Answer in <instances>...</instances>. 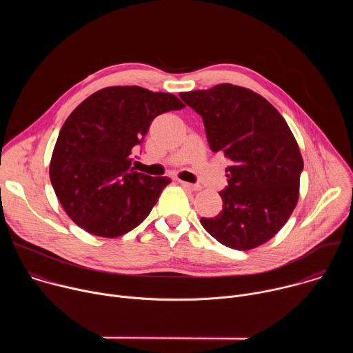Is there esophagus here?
<instances>
[{"label":"esophagus","mask_w":353,"mask_h":353,"mask_svg":"<svg viewBox=\"0 0 353 353\" xmlns=\"http://www.w3.org/2000/svg\"><path fill=\"white\" fill-rule=\"evenodd\" d=\"M179 183H180L183 187H187V188H190V190H192V191H198V190L201 188L198 184H191V183H187V181H183V180H179Z\"/></svg>","instance_id":"esophagus-1"}]
</instances>
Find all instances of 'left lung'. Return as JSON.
<instances>
[{"label": "left lung", "instance_id": "1", "mask_svg": "<svg viewBox=\"0 0 353 353\" xmlns=\"http://www.w3.org/2000/svg\"><path fill=\"white\" fill-rule=\"evenodd\" d=\"M203 117L214 152L230 161L222 211L201 218L219 243L256 248L272 239L292 215L303 170L297 142L281 113L261 94L232 83L180 93Z\"/></svg>", "mask_w": 353, "mask_h": 353}]
</instances>
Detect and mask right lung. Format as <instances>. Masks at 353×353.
<instances>
[{"mask_svg": "<svg viewBox=\"0 0 353 353\" xmlns=\"http://www.w3.org/2000/svg\"><path fill=\"white\" fill-rule=\"evenodd\" d=\"M183 108L172 93L109 86L70 114L53 150L50 181L74 223L113 239L149 215L170 180L135 172L132 154L157 116Z\"/></svg>", "mask_w": 353, "mask_h": 353, "instance_id": "1", "label": "right lung"}]
</instances>
